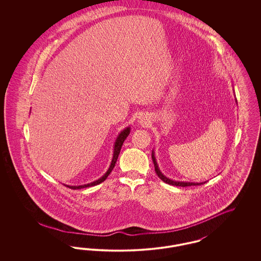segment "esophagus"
Instances as JSON below:
<instances>
[{
  "label": "esophagus",
  "instance_id": "obj_1",
  "mask_svg": "<svg viewBox=\"0 0 261 261\" xmlns=\"http://www.w3.org/2000/svg\"><path fill=\"white\" fill-rule=\"evenodd\" d=\"M138 122L141 125H147L149 123V120L148 119L147 115L142 114V115H140V116L138 117Z\"/></svg>",
  "mask_w": 261,
  "mask_h": 261
}]
</instances>
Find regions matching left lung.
<instances>
[{
	"label": "left lung",
	"instance_id": "1",
	"mask_svg": "<svg viewBox=\"0 0 261 261\" xmlns=\"http://www.w3.org/2000/svg\"><path fill=\"white\" fill-rule=\"evenodd\" d=\"M236 99L237 102V99ZM151 159H152V162H153V164H154V170H155V172L158 174V176L162 179L163 182H165V183H167V184H169V185L179 187L197 186V185H201V184H203V183L206 182V181H204V182H189V181H176V180H172V179L166 177V176L161 171V169H160V167H159V164H158V162H156V159H155L154 150H153V149H152V151H151Z\"/></svg>",
	"mask_w": 261,
	"mask_h": 261
}]
</instances>
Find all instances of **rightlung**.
Listing matches in <instances>:
<instances>
[{
	"label": "right lung",
	"mask_w": 261,
	"mask_h": 261,
	"mask_svg": "<svg viewBox=\"0 0 261 261\" xmlns=\"http://www.w3.org/2000/svg\"><path fill=\"white\" fill-rule=\"evenodd\" d=\"M130 130H131V127H130V126H127L126 128H124V129L117 135V138H116V140H115V142H114V145H113V154H112V162H111V165H110L108 171L103 174L100 178H99V179L96 180V181H93V182H91V183L84 184V185H79V186H69V185H65V186L68 187V188H70V189H73V190H80V189H83V188H88V187L99 185L101 182H103V181L107 179V177L111 174L112 169L114 168L116 161H117V159H118V155H119L121 147H122V145H123V143H124L125 139L130 134Z\"/></svg>",
	"instance_id": "right-lung-1"
}]
</instances>
